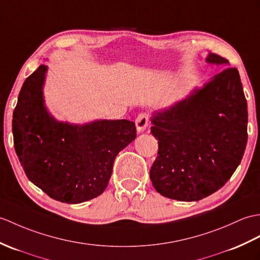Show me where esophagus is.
<instances>
[{"label":"esophagus","mask_w":260,"mask_h":260,"mask_svg":"<svg viewBox=\"0 0 260 260\" xmlns=\"http://www.w3.org/2000/svg\"><path fill=\"white\" fill-rule=\"evenodd\" d=\"M135 124H136L137 133H143L145 129H146L147 124H148V115H147V114H140V115L137 116V118L135 120Z\"/></svg>","instance_id":"1"}]
</instances>
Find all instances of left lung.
I'll list each match as a JSON object with an SVG mask.
<instances>
[{
  "label": "left lung",
  "mask_w": 260,
  "mask_h": 260,
  "mask_svg": "<svg viewBox=\"0 0 260 260\" xmlns=\"http://www.w3.org/2000/svg\"><path fill=\"white\" fill-rule=\"evenodd\" d=\"M206 62L229 65L209 53ZM150 132L158 153L149 171L160 195L197 202L224 186L247 145V101L237 69L227 68L185 99L155 112Z\"/></svg>",
  "instance_id": "left-lung-1"
}]
</instances>
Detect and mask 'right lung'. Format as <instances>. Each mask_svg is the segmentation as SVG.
<instances>
[{"label":"right lung","mask_w":260,"mask_h":260,"mask_svg":"<svg viewBox=\"0 0 260 260\" xmlns=\"http://www.w3.org/2000/svg\"><path fill=\"white\" fill-rule=\"evenodd\" d=\"M46 72L41 64L23 83L12 120L15 152L27 178L51 198L86 202L105 190L117 154L136 138L135 123L59 122L45 105Z\"/></svg>","instance_id":"1"}]
</instances>
